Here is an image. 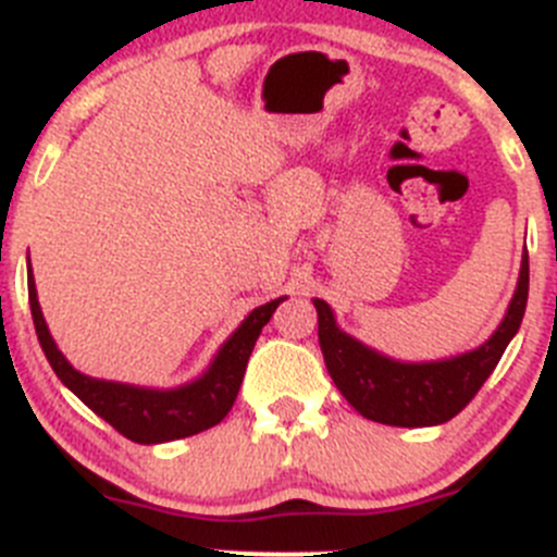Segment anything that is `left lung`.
Listing matches in <instances>:
<instances>
[{"instance_id": "left-lung-1", "label": "left lung", "mask_w": 557, "mask_h": 557, "mask_svg": "<svg viewBox=\"0 0 557 557\" xmlns=\"http://www.w3.org/2000/svg\"><path fill=\"white\" fill-rule=\"evenodd\" d=\"M530 267L522 255L517 288L500 326L470 351L429 362H404L371 349L337 326L335 313L324 299H313L319 313V343L326 371L343 398L373 423L420 429L448 423L475 398L490 379L503 351L522 324L528 308Z\"/></svg>"}]
</instances>
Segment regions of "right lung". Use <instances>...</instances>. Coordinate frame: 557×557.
I'll use <instances>...</instances> for the list:
<instances>
[{
	"label": "right lung",
	"mask_w": 557,
	"mask_h": 557,
	"mask_svg": "<svg viewBox=\"0 0 557 557\" xmlns=\"http://www.w3.org/2000/svg\"><path fill=\"white\" fill-rule=\"evenodd\" d=\"M27 288L40 349H44L57 379L79 401H85L98 418H103L112 429H117L123 436H128L132 443L139 445L173 443V440L200 434V431L220 423L231 412L233 401H236L244 371H247V360L255 349V341H258L263 326L269 324L277 305L285 299V296H280V299H272V302L255 308L238 324V330L222 343L214 360L208 362V368L200 376L186 384H178V387L159 389L137 387V384L126 382H109V379H92L87 373L76 371L65 360V355L57 349L54 337H51L49 326H46L29 261Z\"/></svg>",
	"instance_id": "right-lung-1"
}]
</instances>
